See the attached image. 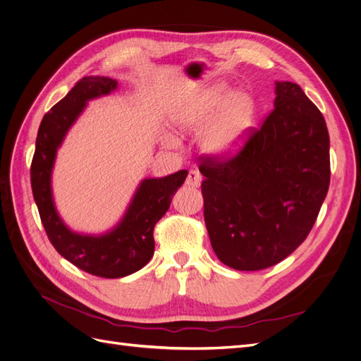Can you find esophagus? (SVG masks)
Instances as JSON below:
<instances>
[{
	"label": "esophagus",
	"instance_id": "34e87169",
	"mask_svg": "<svg viewBox=\"0 0 361 361\" xmlns=\"http://www.w3.org/2000/svg\"><path fill=\"white\" fill-rule=\"evenodd\" d=\"M202 180H203L202 174H200L199 171L191 170V171L188 173L187 180H185V185H187V187H191V188H197V187H200Z\"/></svg>",
	"mask_w": 361,
	"mask_h": 361
}]
</instances>
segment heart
<instances>
[{
    "mask_svg": "<svg viewBox=\"0 0 361 361\" xmlns=\"http://www.w3.org/2000/svg\"><path fill=\"white\" fill-rule=\"evenodd\" d=\"M253 117V101L241 90L227 94L223 84L204 87L171 114L182 135H200V149L211 158L233 154ZM170 141H176L170 138Z\"/></svg>",
    "mask_w": 361,
    "mask_h": 361,
    "instance_id": "1",
    "label": "heart"
}]
</instances>
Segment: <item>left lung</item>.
Returning a JSON list of instances; mask_svg holds the SVG:
<instances>
[{
  "label": "left lung",
  "mask_w": 361,
  "mask_h": 361,
  "mask_svg": "<svg viewBox=\"0 0 361 361\" xmlns=\"http://www.w3.org/2000/svg\"><path fill=\"white\" fill-rule=\"evenodd\" d=\"M199 170L216 257L238 271L269 268L307 238L329 191L325 118L298 84L277 81L274 110L239 154L203 157Z\"/></svg>",
  "instance_id": "left-lung-1"
}]
</instances>
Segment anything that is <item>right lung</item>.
Returning a JSON list of instances; mask_svg holds the SVG:
<instances>
[{
  "mask_svg": "<svg viewBox=\"0 0 361 361\" xmlns=\"http://www.w3.org/2000/svg\"><path fill=\"white\" fill-rule=\"evenodd\" d=\"M117 89L108 76H84L73 89L43 116L31 162V188L51 244L71 264L89 274L120 279L143 268L154 256V228L169 211L173 195L188 176L180 170L166 178L140 182L125 215L102 235L73 232L64 224L52 197V170L57 150L87 102Z\"/></svg>",
  "mask_w": 361,
  "mask_h": 361,
  "instance_id": "right-lung-1",
  "label": "right lung"
}]
</instances>
